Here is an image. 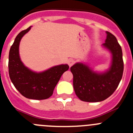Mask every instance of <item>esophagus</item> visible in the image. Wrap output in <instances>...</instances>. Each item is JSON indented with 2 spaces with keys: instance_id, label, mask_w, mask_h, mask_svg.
<instances>
[{
  "instance_id": "obj_1",
  "label": "esophagus",
  "mask_w": 133,
  "mask_h": 133,
  "mask_svg": "<svg viewBox=\"0 0 133 133\" xmlns=\"http://www.w3.org/2000/svg\"><path fill=\"white\" fill-rule=\"evenodd\" d=\"M74 62H75V61H74V59H69V60H68V65H69V67H71V65H72L73 64H74Z\"/></svg>"
}]
</instances>
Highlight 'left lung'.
I'll return each mask as SVG.
<instances>
[{
	"label": "left lung",
	"mask_w": 133,
	"mask_h": 133,
	"mask_svg": "<svg viewBox=\"0 0 133 133\" xmlns=\"http://www.w3.org/2000/svg\"><path fill=\"white\" fill-rule=\"evenodd\" d=\"M107 39L103 45L113 55V62L109 71L96 74L81 63H77L70 68L74 75V91L81 101H103L114 93L121 80L124 69L121 47L113 34L109 32H107Z\"/></svg>",
	"instance_id": "obj_1"
}]
</instances>
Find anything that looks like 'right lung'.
Wrapping results in <instances>:
<instances>
[{
    "mask_svg": "<svg viewBox=\"0 0 133 133\" xmlns=\"http://www.w3.org/2000/svg\"><path fill=\"white\" fill-rule=\"evenodd\" d=\"M29 27L20 32L10 48L8 57V73L14 87L24 97L42 100L51 97L61 76L68 70V65L54 66L42 73H35L24 66L19 56V44Z\"/></svg>",
    "mask_w": 133,
    "mask_h": 133,
    "instance_id": "right-lung-1",
    "label": "right lung"
}]
</instances>
